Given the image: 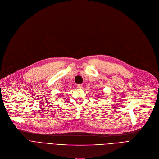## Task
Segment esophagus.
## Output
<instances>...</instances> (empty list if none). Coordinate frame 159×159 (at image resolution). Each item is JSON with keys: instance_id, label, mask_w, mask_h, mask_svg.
Returning a JSON list of instances; mask_svg holds the SVG:
<instances>
[{"instance_id": "1", "label": "esophagus", "mask_w": 159, "mask_h": 159, "mask_svg": "<svg viewBox=\"0 0 159 159\" xmlns=\"http://www.w3.org/2000/svg\"><path fill=\"white\" fill-rule=\"evenodd\" d=\"M77 87H78V89H82L83 87V84H78L77 85Z\"/></svg>"}]
</instances>
